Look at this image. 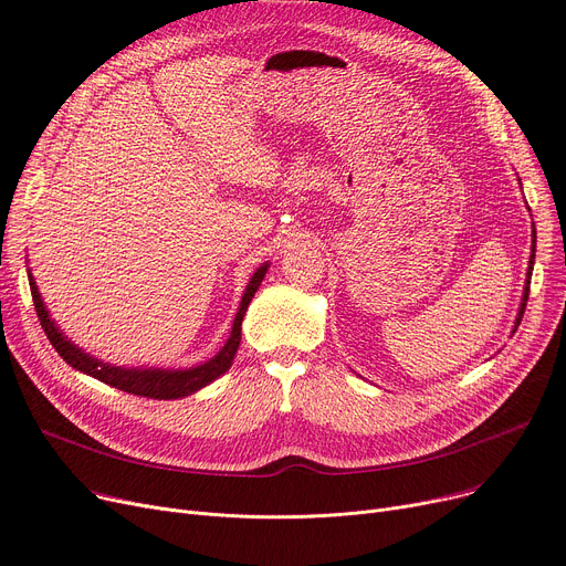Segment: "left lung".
Returning <instances> with one entry per match:
<instances>
[{
  "mask_svg": "<svg viewBox=\"0 0 566 566\" xmlns=\"http://www.w3.org/2000/svg\"><path fill=\"white\" fill-rule=\"evenodd\" d=\"M534 253H536V230H534V223H532V255H530V264H527V279H525V287H523L521 308H518V315H516V322H514V332L518 329L521 319H523V313H525V306H527V297H530V279H532V269H534ZM514 332H511V334H514Z\"/></svg>",
  "mask_w": 566,
  "mask_h": 566,
  "instance_id": "8db88e82",
  "label": "left lung"
}]
</instances>
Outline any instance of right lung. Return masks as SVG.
Instances as JSON below:
<instances>
[{"label":"right lung","instance_id":"1","mask_svg":"<svg viewBox=\"0 0 566 566\" xmlns=\"http://www.w3.org/2000/svg\"><path fill=\"white\" fill-rule=\"evenodd\" d=\"M266 269H269V262H262L253 272V276L244 290V297H241V302H239V308H237V315L232 322V332H230L226 345L211 359H207L198 366H191V368H143V366L126 368V366L105 364V361L92 357L90 353H85L83 347H77L69 336H64V332L55 325V319L50 317V311L45 308L39 285L32 276V269H27V279H30L32 300H34L36 315L41 319V327H43L45 336L50 338L52 347L57 349V355L69 366H73L75 370L85 373V375H92V378L111 385L115 389L133 394V396L175 400V398H184V396H191V394L200 391L202 387L221 378V375L232 366V359H234L239 343H241V319H244L247 308L253 300V294L258 292V287L266 274Z\"/></svg>","mask_w":566,"mask_h":566}]
</instances>
